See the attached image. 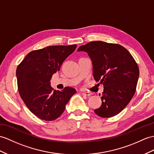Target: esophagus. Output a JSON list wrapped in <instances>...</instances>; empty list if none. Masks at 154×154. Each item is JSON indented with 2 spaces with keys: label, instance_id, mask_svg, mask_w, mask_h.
<instances>
[{
  "label": "esophagus",
  "instance_id": "esophagus-1",
  "mask_svg": "<svg viewBox=\"0 0 154 154\" xmlns=\"http://www.w3.org/2000/svg\"><path fill=\"white\" fill-rule=\"evenodd\" d=\"M82 94L83 95H85V96H90L91 95V93L89 92H82Z\"/></svg>",
  "mask_w": 154,
  "mask_h": 154
}]
</instances>
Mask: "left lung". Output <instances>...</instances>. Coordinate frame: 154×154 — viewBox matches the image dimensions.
Returning a JSON list of instances; mask_svg holds the SVG:
<instances>
[{"instance_id": "obj_1", "label": "left lung", "mask_w": 154, "mask_h": 154, "mask_svg": "<svg viewBox=\"0 0 154 154\" xmlns=\"http://www.w3.org/2000/svg\"><path fill=\"white\" fill-rule=\"evenodd\" d=\"M93 65V75L103 84L101 106L95 110L102 118L117 115L129 104L135 93L139 69L133 56L119 44L93 41L81 46Z\"/></svg>"}]
</instances>
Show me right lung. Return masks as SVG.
I'll use <instances>...</instances> for the list:
<instances>
[{
  "instance_id": "add662e5",
  "label": "right lung",
  "mask_w": 154,
  "mask_h": 154,
  "mask_svg": "<svg viewBox=\"0 0 154 154\" xmlns=\"http://www.w3.org/2000/svg\"><path fill=\"white\" fill-rule=\"evenodd\" d=\"M76 47L77 45L51 46L32 51L18 65L19 93L29 110L40 119L52 121L59 118L76 93V90L70 87L61 91L54 90L50 80Z\"/></svg>"
}]
</instances>
